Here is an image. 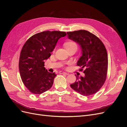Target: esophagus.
Listing matches in <instances>:
<instances>
[{
    "label": "esophagus",
    "mask_w": 127,
    "mask_h": 127,
    "mask_svg": "<svg viewBox=\"0 0 127 127\" xmlns=\"http://www.w3.org/2000/svg\"><path fill=\"white\" fill-rule=\"evenodd\" d=\"M59 74H65V75H68L69 74L68 73H67L66 72H64V71H59Z\"/></svg>",
    "instance_id": "esophagus-1"
}]
</instances>
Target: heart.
Masks as SVG:
<instances>
[{
	"label": "heart",
	"mask_w": 127,
	"mask_h": 127,
	"mask_svg": "<svg viewBox=\"0 0 127 127\" xmlns=\"http://www.w3.org/2000/svg\"><path fill=\"white\" fill-rule=\"evenodd\" d=\"M64 45L65 48L67 50L69 49H70L72 47H77V44L75 43V42L74 41H68L65 42Z\"/></svg>",
	"instance_id": "heart-1"
}]
</instances>
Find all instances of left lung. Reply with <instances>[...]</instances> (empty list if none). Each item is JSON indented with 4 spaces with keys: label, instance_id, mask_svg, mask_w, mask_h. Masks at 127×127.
Listing matches in <instances>:
<instances>
[{
    "label": "left lung",
    "instance_id": "8db88e82",
    "mask_svg": "<svg viewBox=\"0 0 127 127\" xmlns=\"http://www.w3.org/2000/svg\"><path fill=\"white\" fill-rule=\"evenodd\" d=\"M68 38L78 43L83 55L77 65L84 77H76V81L70 87L83 96H90L97 92L104 84L108 68V57L105 45L94 34L86 30L69 32Z\"/></svg>",
    "mask_w": 127,
    "mask_h": 127
}]
</instances>
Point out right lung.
I'll use <instances>...</instances> for the list:
<instances>
[{
	"label": "right lung",
	"instance_id": "obj_1",
	"mask_svg": "<svg viewBox=\"0 0 127 127\" xmlns=\"http://www.w3.org/2000/svg\"><path fill=\"white\" fill-rule=\"evenodd\" d=\"M66 35L61 31H43L26 41L21 51L19 70L24 85L32 93L41 94L50 88L56 76L44 68V60L51 56L57 42Z\"/></svg>",
	"mask_w": 127,
	"mask_h": 127
}]
</instances>
